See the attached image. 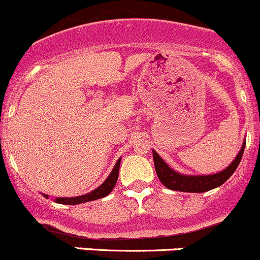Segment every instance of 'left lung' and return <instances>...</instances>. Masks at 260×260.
I'll return each mask as SVG.
<instances>
[{
    "instance_id": "1",
    "label": "left lung",
    "mask_w": 260,
    "mask_h": 260,
    "mask_svg": "<svg viewBox=\"0 0 260 260\" xmlns=\"http://www.w3.org/2000/svg\"><path fill=\"white\" fill-rule=\"evenodd\" d=\"M245 143L243 148L240 149L239 154L237 155L234 161L229 165L226 169L214 175H181V174L174 171L171 168L167 165V162L157 155L156 151L152 150V156H154L155 170H156L157 178L162 183V185L167 186L170 190H176V191H188V192H204L214 188H218L221 184L225 183L226 180L233 175L235 169L239 165L242 160L243 152H244Z\"/></svg>"
}]
</instances>
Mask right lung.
I'll return each instance as SVG.
<instances>
[{
  "mask_svg": "<svg viewBox=\"0 0 260 260\" xmlns=\"http://www.w3.org/2000/svg\"><path fill=\"white\" fill-rule=\"evenodd\" d=\"M119 169H120V159L117 160V162L115 164L114 169H112L111 174L108 176L105 181L99 186L98 189L92 190V191L89 192V194L81 195V197L76 198H57L56 202L58 204H69V205H75V204H81V203L91 202V200L101 199V198L106 197L111 192V190L114 189L115 184H116L117 178H119ZM47 198V195H45Z\"/></svg>",
  "mask_w": 260,
  "mask_h": 260,
  "instance_id": "obj_1",
  "label": "right lung"
}]
</instances>
